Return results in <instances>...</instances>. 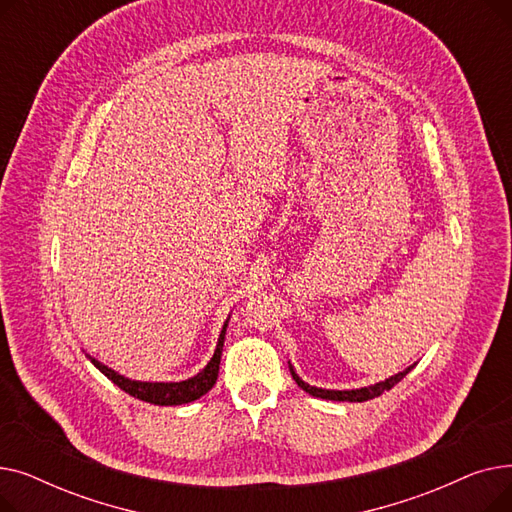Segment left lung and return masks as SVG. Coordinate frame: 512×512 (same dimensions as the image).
Instances as JSON below:
<instances>
[{"label": "left lung", "instance_id": "obj_1", "mask_svg": "<svg viewBox=\"0 0 512 512\" xmlns=\"http://www.w3.org/2000/svg\"><path fill=\"white\" fill-rule=\"evenodd\" d=\"M409 371H411V367H409V369H405V371L396 373L394 378H390V380H386V382H380V384L369 386V388H361V390H321V388H313V386L305 384V382L299 378V375L294 373V369L290 367L292 380L297 382V384H299L307 394L317 396V398H326V400H346V402H363V400H369V398L380 396V394H384L386 390L394 388L402 378H405V375H407Z\"/></svg>", "mask_w": 512, "mask_h": 512}]
</instances>
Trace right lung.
I'll return each mask as SVG.
<instances>
[{
	"mask_svg": "<svg viewBox=\"0 0 512 512\" xmlns=\"http://www.w3.org/2000/svg\"><path fill=\"white\" fill-rule=\"evenodd\" d=\"M226 326L222 328L220 340H218V348H215L213 359L207 363V367L197 373L195 378L191 380H184V382H172V384H164V382H134L128 378H122L120 373L112 371L110 367H105L103 363L91 359V363L103 373L107 375V380H112L120 390H124L126 394L151 402V405H159V407H170V405H184V402H193L197 398H201L203 394H207L215 380H218V373H220V359H222V346H224V336H226Z\"/></svg>",
	"mask_w": 512,
	"mask_h": 512,
	"instance_id": "right-lung-1",
	"label": "right lung"
}]
</instances>
